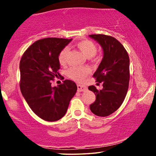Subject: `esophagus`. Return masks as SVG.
<instances>
[{"label": "esophagus", "instance_id": "esophagus-1", "mask_svg": "<svg viewBox=\"0 0 156 156\" xmlns=\"http://www.w3.org/2000/svg\"><path fill=\"white\" fill-rule=\"evenodd\" d=\"M77 89L78 91H85L87 90V87L85 86H83V85L78 84L77 85Z\"/></svg>", "mask_w": 156, "mask_h": 156}]
</instances>
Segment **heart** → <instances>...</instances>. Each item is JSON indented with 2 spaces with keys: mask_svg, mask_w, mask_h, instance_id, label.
Masks as SVG:
<instances>
[{
  "mask_svg": "<svg viewBox=\"0 0 156 156\" xmlns=\"http://www.w3.org/2000/svg\"><path fill=\"white\" fill-rule=\"evenodd\" d=\"M76 47L85 55L87 57H92L97 54V47L93 41L89 40H84L78 42ZM69 49L67 48H63L58 55V62L61 65H67L69 57ZM91 70L88 67H73L67 70V75L72 80L78 82L84 80L90 73Z\"/></svg>",
  "mask_w": 156,
  "mask_h": 156,
  "instance_id": "heart-1",
  "label": "heart"
}]
</instances>
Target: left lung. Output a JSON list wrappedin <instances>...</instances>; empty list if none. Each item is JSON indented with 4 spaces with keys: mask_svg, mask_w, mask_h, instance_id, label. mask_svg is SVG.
I'll return each instance as SVG.
<instances>
[{
    "mask_svg": "<svg viewBox=\"0 0 156 156\" xmlns=\"http://www.w3.org/2000/svg\"><path fill=\"white\" fill-rule=\"evenodd\" d=\"M89 37L97 40L104 51L103 59L93 75L97 84L102 83L103 89L88 87L96 95L90 110L98 116H107L120 107L126 96L130 77L129 57L122 44L114 37L102 34Z\"/></svg>",
    "mask_w": 156,
    "mask_h": 156,
    "instance_id": "8db88e82",
    "label": "left lung"
}]
</instances>
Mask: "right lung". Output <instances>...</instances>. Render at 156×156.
<instances>
[{"label": "right lung", "instance_id": "add662e5", "mask_svg": "<svg viewBox=\"0 0 156 156\" xmlns=\"http://www.w3.org/2000/svg\"><path fill=\"white\" fill-rule=\"evenodd\" d=\"M71 40L57 37L37 40L21 57V93L32 111L44 121H55L62 118L77 90L75 83L69 80L57 87L51 85L55 78H62L58 72V55Z\"/></svg>", "mask_w": 156, "mask_h": 156}]
</instances>
